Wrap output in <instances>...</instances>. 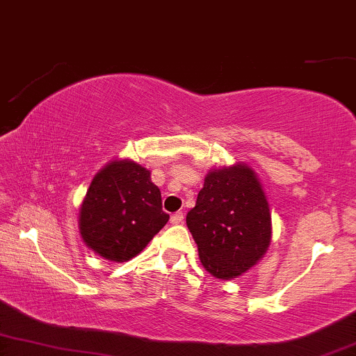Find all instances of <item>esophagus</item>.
<instances>
[{"mask_svg":"<svg viewBox=\"0 0 356 356\" xmlns=\"http://www.w3.org/2000/svg\"><path fill=\"white\" fill-rule=\"evenodd\" d=\"M180 222H184V213L180 211L174 213L171 216V224H180Z\"/></svg>","mask_w":356,"mask_h":356,"instance_id":"1","label":"esophagus"}]
</instances>
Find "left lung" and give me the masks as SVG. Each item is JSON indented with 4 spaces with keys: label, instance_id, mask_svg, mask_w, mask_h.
I'll return each mask as SVG.
<instances>
[{
    "label": "left lung",
    "instance_id": "1",
    "mask_svg": "<svg viewBox=\"0 0 356 356\" xmlns=\"http://www.w3.org/2000/svg\"><path fill=\"white\" fill-rule=\"evenodd\" d=\"M187 227L203 268L216 279L242 276L264 257L271 243L269 203L248 164L209 169Z\"/></svg>",
    "mask_w": 356,
    "mask_h": 356
}]
</instances>
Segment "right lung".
I'll list each match as a JSON object with an SVG mask.
<instances>
[{
	"label": "right lung",
	"mask_w": 356,
	"mask_h": 356,
	"mask_svg": "<svg viewBox=\"0 0 356 356\" xmlns=\"http://www.w3.org/2000/svg\"><path fill=\"white\" fill-rule=\"evenodd\" d=\"M149 174L132 159H114L95 174L80 204L79 229L83 243L104 259L137 257L169 221Z\"/></svg>",
	"instance_id": "obj_1"
}]
</instances>
